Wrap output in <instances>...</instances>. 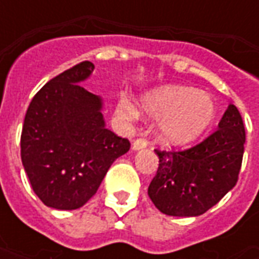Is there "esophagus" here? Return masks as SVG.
I'll use <instances>...</instances> for the list:
<instances>
[{
    "label": "esophagus",
    "instance_id": "obj_1",
    "mask_svg": "<svg viewBox=\"0 0 259 259\" xmlns=\"http://www.w3.org/2000/svg\"><path fill=\"white\" fill-rule=\"evenodd\" d=\"M147 144H148V141L146 139H137V140L133 141V144H132V148L135 150V151H139V150H143V148H146Z\"/></svg>",
    "mask_w": 259,
    "mask_h": 259
}]
</instances>
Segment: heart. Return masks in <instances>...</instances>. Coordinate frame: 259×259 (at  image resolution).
<instances>
[{
  "label": "heart",
  "instance_id": "heart-1",
  "mask_svg": "<svg viewBox=\"0 0 259 259\" xmlns=\"http://www.w3.org/2000/svg\"><path fill=\"white\" fill-rule=\"evenodd\" d=\"M141 112L159 122V139L168 146H186L197 140L215 119L217 107L209 94L185 85H163L140 100ZM118 112L139 119L137 108L120 102Z\"/></svg>",
  "mask_w": 259,
  "mask_h": 259
}]
</instances>
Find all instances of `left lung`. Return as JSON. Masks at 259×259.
<instances>
[{
	"instance_id": "obj_1",
	"label": "left lung",
	"mask_w": 259,
	"mask_h": 259,
	"mask_svg": "<svg viewBox=\"0 0 259 259\" xmlns=\"http://www.w3.org/2000/svg\"><path fill=\"white\" fill-rule=\"evenodd\" d=\"M245 130L239 109L230 104L218 130L185 151H159V166L148 195L170 217H198L233 189L244 154Z\"/></svg>"
}]
</instances>
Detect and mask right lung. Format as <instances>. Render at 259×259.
<instances>
[{
	"label": "right lung",
	"instance_id": "right-lung-1",
	"mask_svg": "<svg viewBox=\"0 0 259 259\" xmlns=\"http://www.w3.org/2000/svg\"><path fill=\"white\" fill-rule=\"evenodd\" d=\"M94 65L84 61L42 85L27 108L20 157L33 191L47 206L77 209L96 194L113 161L130 143L105 127L101 97L81 81Z\"/></svg>",
	"mask_w": 259,
	"mask_h": 259
}]
</instances>
